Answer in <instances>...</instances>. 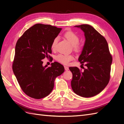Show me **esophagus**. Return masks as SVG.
<instances>
[{
  "label": "esophagus",
  "instance_id": "1",
  "mask_svg": "<svg viewBox=\"0 0 124 124\" xmlns=\"http://www.w3.org/2000/svg\"><path fill=\"white\" fill-rule=\"evenodd\" d=\"M64 68H65V70H69V68L67 66H64Z\"/></svg>",
  "mask_w": 124,
  "mask_h": 124
}]
</instances>
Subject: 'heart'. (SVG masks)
Wrapping results in <instances>:
<instances>
[{
    "label": "heart",
    "instance_id": "b5f03b06",
    "mask_svg": "<svg viewBox=\"0 0 124 124\" xmlns=\"http://www.w3.org/2000/svg\"><path fill=\"white\" fill-rule=\"evenodd\" d=\"M63 36L72 45V47L74 51L79 52L82 50V48H83V46H82V43L79 42V36L76 33H75L73 31H68L64 33ZM58 40V39L57 37H56L52 41L51 43V48L53 50H56ZM74 58V56L72 54L67 55L63 54H60L56 57V60L58 62L66 65H68L70 62L73 60Z\"/></svg>",
    "mask_w": 124,
    "mask_h": 124
}]
</instances>
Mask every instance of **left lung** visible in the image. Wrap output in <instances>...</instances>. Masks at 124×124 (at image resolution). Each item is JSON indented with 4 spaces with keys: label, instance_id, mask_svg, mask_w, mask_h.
I'll return each mask as SVG.
<instances>
[{
    "label": "left lung",
    "instance_id": "left-lung-1",
    "mask_svg": "<svg viewBox=\"0 0 124 124\" xmlns=\"http://www.w3.org/2000/svg\"><path fill=\"white\" fill-rule=\"evenodd\" d=\"M75 27L84 32L85 42L78 61L82 66L84 63L86 68L82 71L77 67H69L72 73L71 87L78 95L91 97L98 94L108 83L112 57L106 39L92 26Z\"/></svg>",
    "mask_w": 124,
    "mask_h": 124
}]
</instances>
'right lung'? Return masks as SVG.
I'll use <instances>...</instances> for the list:
<instances>
[{"label":"right lung","instance_id":"1","mask_svg":"<svg viewBox=\"0 0 124 124\" xmlns=\"http://www.w3.org/2000/svg\"><path fill=\"white\" fill-rule=\"evenodd\" d=\"M50 25L36 24L18 39L12 64L14 74L22 91L31 98L39 99L52 91L56 77L65 71L57 62L43 66L42 59L51 57V43L61 31Z\"/></svg>","mask_w":124,"mask_h":124}]
</instances>
